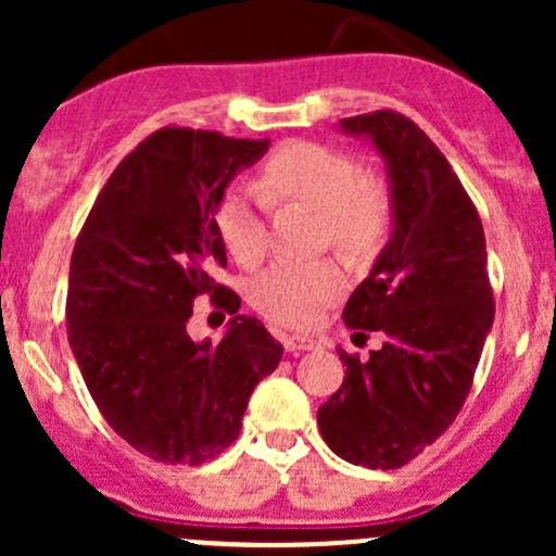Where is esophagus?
I'll list each match as a JSON object with an SVG mask.
<instances>
[{"instance_id":"obj_1","label":"esophagus","mask_w":556,"mask_h":556,"mask_svg":"<svg viewBox=\"0 0 556 556\" xmlns=\"http://www.w3.org/2000/svg\"><path fill=\"white\" fill-rule=\"evenodd\" d=\"M314 346H317V341L306 339V336H285V350L293 352V355H299V352H309Z\"/></svg>"}]
</instances>
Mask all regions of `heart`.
<instances>
[{
  "label": "heart",
  "instance_id": "heart-1",
  "mask_svg": "<svg viewBox=\"0 0 556 556\" xmlns=\"http://www.w3.org/2000/svg\"><path fill=\"white\" fill-rule=\"evenodd\" d=\"M301 201L323 212L325 239L341 252L363 257L390 231L392 206L384 185L366 177L344 150L293 139L261 164L255 185H231L220 195L215 226L231 257L257 266L271 247L268 204ZM346 274L330 257L277 261L250 282V301L263 317L285 328H312L344 295Z\"/></svg>",
  "mask_w": 556,
  "mask_h": 556
}]
</instances>
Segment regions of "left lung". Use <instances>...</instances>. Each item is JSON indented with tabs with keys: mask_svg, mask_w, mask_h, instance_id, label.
Returning a JSON list of instances; mask_svg holds the SVG:
<instances>
[{
	"mask_svg": "<svg viewBox=\"0 0 556 556\" xmlns=\"http://www.w3.org/2000/svg\"><path fill=\"white\" fill-rule=\"evenodd\" d=\"M371 137L392 179L395 228L344 306L346 328L382 350L346 374L317 412L319 433L341 459L374 470L412 463L454 422L473 384L495 319L481 217L433 139L395 110L344 117Z\"/></svg>",
	"mask_w": 556,
	"mask_h": 556,
	"instance_id": "obj_1",
	"label": "left lung"
}]
</instances>
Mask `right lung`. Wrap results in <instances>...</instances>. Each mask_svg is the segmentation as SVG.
Segmentation results:
<instances>
[{
  "mask_svg": "<svg viewBox=\"0 0 556 556\" xmlns=\"http://www.w3.org/2000/svg\"><path fill=\"white\" fill-rule=\"evenodd\" d=\"M266 150L268 139L159 128L110 174L72 250L75 361L106 425L155 463L201 465L228 450L255 384L282 361L255 317L238 314L217 348L184 330L199 294L242 306L212 277L226 266L215 210Z\"/></svg>",
  "mask_w": 556,
  "mask_h": 556,
  "instance_id": "right-lung-1",
  "label": "right lung"
}]
</instances>
